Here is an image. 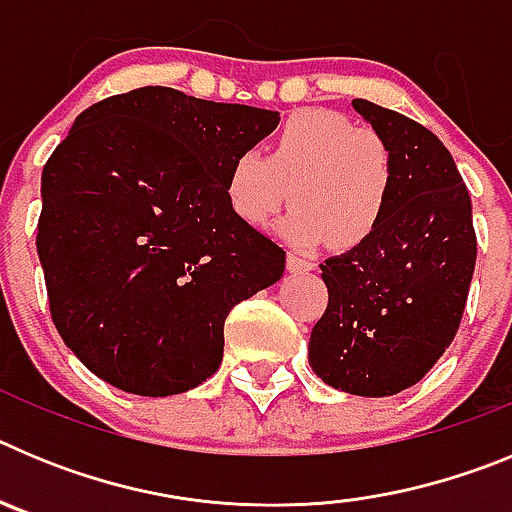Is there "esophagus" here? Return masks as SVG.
Masks as SVG:
<instances>
[{
  "mask_svg": "<svg viewBox=\"0 0 512 512\" xmlns=\"http://www.w3.org/2000/svg\"><path fill=\"white\" fill-rule=\"evenodd\" d=\"M287 269L292 271V274H305V271L315 269V264H312L310 259H305V256H300V253H289Z\"/></svg>",
  "mask_w": 512,
  "mask_h": 512,
  "instance_id": "34e87169",
  "label": "esophagus"
}]
</instances>
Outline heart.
<instances>
[{
	"label": "heart",
	"instance_id": "1",
	"mask_svg": "<svg viewBox=\"0 0 512 512\" xmlns=\"http://www.w3.org/2000/svg\"><path fill=\"white\" fill-rule=\"evenodd\" d=\"M392 182L390 148L377 133L338 112L302 110L271 138L266 156L243 151L235 158L225 197L253 228L271 225L292 202L295 210L282 223L287 241H328L336 251H351L384 223Z\"/></svg>",
	"mask_w": 512,
	"mask_h": 512
}]
</instances>
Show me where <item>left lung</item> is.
<instances>
[{
	"instance_id": "obj_1",
	"label": "left lung",
	"mask_w": 512,
	"mask_h": 512,
	"mask_svg": "<svg viewBox=\"0 0 512 512\" xmlns=\"http://www.w3.org/2000/svg\"><path fill=\"white\" fill-rule=\"evenodd\" d=\"M354 110L390 148L392 202L369 241L320 264L328 307L307 359L336 390L387 397L420 382L454 341L477 235L467 184L441 140L369 99H354Z\"/></svg>"
}]
</instances>
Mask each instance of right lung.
Here are the masks:
<instances>
[{
	"instance_id": "obj_1",
	"label": "right lung",
	"mask_w": 512,
	"mask_h": 512,
	"mask_svg": "<svg viewBox=\"0 0 512 512\" xmlns=\"http://www.w3.org/2000/svg\"><path fill=\"white\" fill-rule=\"evenodd\" d=\"M279 112L140 87L92 104L45 161L38 256L56 330L107 384L187 392L223 361L238 302L279 282L284 248L225 197Z\"/></svg>"
}]
</instances>
